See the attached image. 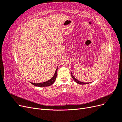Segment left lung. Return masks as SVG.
<instances>
[{
    "label": "left lung",
    "mask_w": 122,
    "mask_h": 122,
    "mask_svg": "<svg viewBox=\"0 0 122 122\" xmlns=\"http://www.w3.org/2000/svg\"><path fill=\"white\" fill-rule=\"evenodd\" d=\"M71 76H72V77L73 78V79L75 80V81L76 82H77V83H78V84H88V83H89L88 82H86V83H85V82H81V81H79V80H77L73 76V75H72V73H71Z\"/></svg>",
    "instance_id": "1"
}]
</instances>
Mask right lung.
<instances>
[{
	"label": "right lung",
	"instance_id": "1",
	"mask_svg": "<svg viewBox=\"0 0 122 122\" xmlns=\"http://www.w3.org/2000/svg\"><path fill=\"white\" fill-rule=\"evenodd\" d=\"M58 67L57 69H56V71H55V74L54 76L52 77V78L49 80L47 81L44 82H42V83H32L30 82L32 84L34 85V86H39V87H44V86H48L52 85L55 81V79H56V76H57V70Z\"/></svg>",
	"mask_w": 122,
	"mask_h": 122
}]
</instances>
